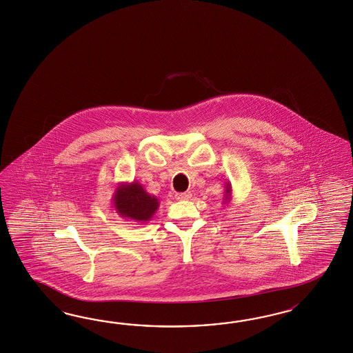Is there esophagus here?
I'll list each match as a JSON object with an SVG mask.
<instances>
[{
	"label": "esophagus",
	"instance_id": "obj_1",
	"mask_svg": "<svg viewBox=\"0 0 353 353\" xmlns=\"http://www.w3.org/2000/svg\"><path fill=\"white\" fill-rule=\"evenodd\" d=\"M191 197V192H181V193H176V194H175V199H176V200H190Z\"/></svg>",
	"mask_w": 353,
	"mask_h": 353
}]
</instances>
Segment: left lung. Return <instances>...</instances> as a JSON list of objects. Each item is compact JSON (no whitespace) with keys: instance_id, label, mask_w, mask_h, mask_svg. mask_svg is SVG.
Returning a JSON list of instances; mask_svg holds the SVG:
<instances>
[{"instance_id":"1","label":"left lung","mask_w":353,"mask_h":353,"mask_svg":"<svg viewBox=\"0 0 353 353\" xmlns=\"http://www.w3.org/2000/svg\"><path fill=\"white\" fill-rule=\"evenodd\" d=\"M224 196H223V203L224 205H228L232 201V184L231 181H227L225 183V187H224Z\"/></svg>"}]
</instances>
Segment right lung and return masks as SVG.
<instances>
[{"instance_id": "add662e5", "label": "right lung", "mask_w": 353, "mask_h": 353, "mask_svg": "<svg viewBox=\"0 0 353 353\" xmlns=\"http://www.w3.org/2000/svg\"><path fill=\"white\" fill-rule=\"evenodd\" d=\"M112 202L116 212H119L122 218L139 223L151 221L160 206L159 199L150 194L137 181L119 183L113 193Z\"/></svg>"}]
</instances>
